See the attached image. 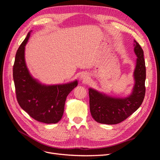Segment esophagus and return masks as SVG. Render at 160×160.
I'll return each instance as SVG.
<instances>
[{"label": "esophagus", "mask_w": 160, "mask_h": 160, "mask_svg": "<svg viewBox=\"0 0 160 160\" xmlns=\"http://www.w3.org/2000/svg\"><path fill=\"white\" fill-rule=\"evenodd\" d=\"M81 80L83 82H86L89 80V75L87 73H83L81 75Z\"/></svg>", "instance_id": "obj_1"}]
</instances>
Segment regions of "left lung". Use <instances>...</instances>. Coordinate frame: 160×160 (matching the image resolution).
Wrapping results in <instances>:
<instances>
[{
  "label": "left lung",
  "mask_w": 160,
  "mask_h": 160,
  "mask_svg": "<svg viewBox=\"0 0 160 160\" xmlns=\"http://www.w3.org/2000/svg\"><path fill=\"white\" fill-rule=\"evenodd\" d=\"M133 42L134 52L138 58L133 71L135 83L131 94L125 98H116L89 89L91 114L97 122L118 124L133 113L143 102L146 93V65L143 49L136 41Z\"/></svg>",
  "instance_id": "1"
}]
</instances>
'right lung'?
Listing matches in <instances>:
<instances>
[{
    "label": "right lung",
    "instance_id": "add662e5",
    "mask_svg": "<svg viewBox=\"0 0 160 160\" xmlns=\"http://www.w3.org/2000/svg\"><path fill=\"white\" fill-rule=\"evenodd\" d=\"M31 31L18 47L13 65L17 101L24 111L38 122L56 123L63 115L67 95L77 86L78 81L47 85L34 78L27 68L25 58V46Z\"/></svg>",
    "mask_w": 160,
    "mask_h": 160
}]
</instances>
